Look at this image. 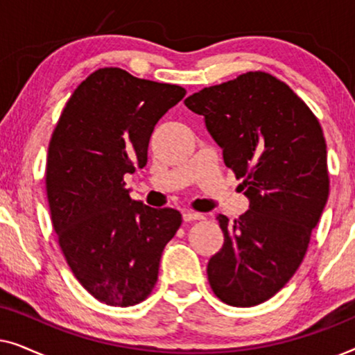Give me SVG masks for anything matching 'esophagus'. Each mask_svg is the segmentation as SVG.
Here are the masks:
<instances>
[{"mask_svg": "<svg viewBox=\"0 0 355 355\" xmlns=\"http://www.w3.org/2000/svg\"><path fill=\"white\" fill-rule=\"evenodd\" d=\"M182 220L184 221H197V220H203L202 213H196V211H184L182 213Z\"/></svg>", "mask_w": 355, "mask_h": 355, "instance_id": "obj_1", "label": "esophagus"}]
</instances>
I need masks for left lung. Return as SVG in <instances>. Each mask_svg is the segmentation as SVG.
Instances as JSON below:
<instances>
[{"mask_svg":"<svg viewBox=\"0 0 355 355\" xmlns=\"http://www.w3.org/2000/svg\"><path fill=\"white\" fill-rule=\"evenodd\" d=\"M242 189L249 210L216 220L225 244L207 266L213 293L234 307L259 305L293 278L329 193L327 142L309 106L284 82L247 72L184 101Z\"/></svg>","mask_w":355,"mask_h":355,"instance_id":"1","label":"left lung"}]
</instances>
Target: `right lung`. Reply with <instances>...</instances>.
Masks as SVG:
<instances>
[{"instance_id":"obj_1","label":"right lung","mask_w":355,"mask_h":355,"mask_svg":"<svg viewBox=\"0 0 355 355\" xmlns=\"http://www.w3.org/2000/svg\"><path fill=\"white\" fill-rule=\"evenodd\" d=\"M179 85L103 67L74 90L51 135L46 196L53 227L79 283L106 305L139 304L158 279L181 213L132 200L124 176L147 164L150 135L184 98Z\"/></svg>"}]
</instances>
